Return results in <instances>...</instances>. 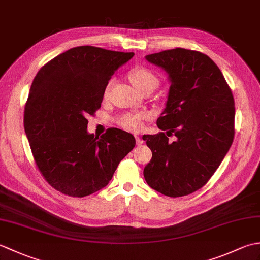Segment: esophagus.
<instances>
[{
  "label": "esophagus",
  "mask_w": 260,
  "mask_h": 260,
  "mask_svg": "<svg viewBox=\"0 0 260 260\" xmlns=\"http://www.w3.org/2000/svg\"><path fill=\"white\" fill-rule=\"evenodd\" d=\"M135 140H136V144L137 145H142L143 143H144V141H143L139 135H135Z\"/></svg>",
  "instance_id": "1"
}]
</instances>
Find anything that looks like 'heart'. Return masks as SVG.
<instances>
[{
  "mask_svg": "<svg viewBox=\"0 0 260 260\" xmlns=\"http://www.w3.org/2000/svg\"><path fill=\"white\" fill-rule=\"evenodd\" d=\"M128 77L132 81V84H133L137 89L142 92L145 90L153 91L159 84L158 77L154 74L151 69H148L146 67H141V66L132 69L128 73ZM110 88H112V81H109L106 85V87H105V90H104L105 98L108 96ZM144 117L145 115L142 113H136V114L127 113L118 117L117 123L119 126H121L125 129L140 131L143 126V118Z\"/></svg>",
  "mask_w": 260,
  "mask_h": 260,
  "instance_id": "heart-1",
  "label": "heart"
}]
</instances>
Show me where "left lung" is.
Here are the masks:
<instances>
[{"label": "left lung", "instance_id": "8db88e82", "mask_svg": "<svg viewBox=\"0 0 260 260\" xmlns=\"http://www.w3.org/2000/svg\"><path fill=\"white\" fill-rule=\"evenodd\" d=\"M145 58L167 71L171 82L156 120L167 133L143 136L152 151L145 181L171 198L191 194L210 180L233 144V92L221 70L202 52L175 48ZM172 135L176 141L170 142Z\"/></svg>", "mask_w": 260, "mask_h": 260}]
</instances>
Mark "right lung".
<instances>
[{"instance_id": "right-lung-1", "label": "right lung", "mask_w": 260, "mask_h": 260, "mask_svg": "<svg viewBox=\"0 0 260 260\" xmlns=\"http://www.w3.org/2000/svg\"><path fill=\"white\" fill-rule=\"evenodd\" d=\"M133 52L81 46L38 71L24 107V129L37 167L53 189L82 198L108 184L135 146L134 136L108 128L87 132L88 115L101 108L105 87Z\"/></svg>"}]
</instances>
